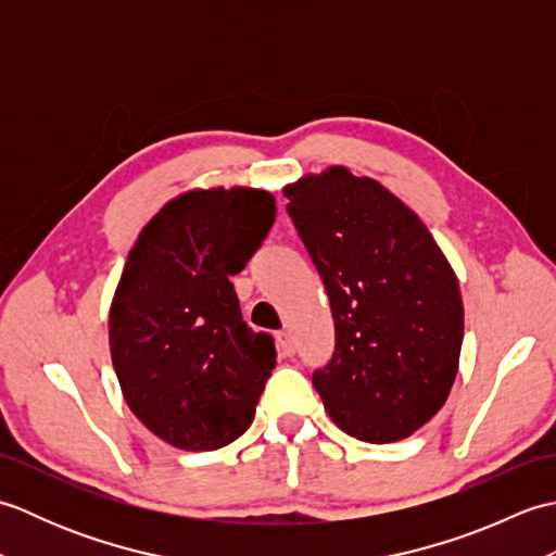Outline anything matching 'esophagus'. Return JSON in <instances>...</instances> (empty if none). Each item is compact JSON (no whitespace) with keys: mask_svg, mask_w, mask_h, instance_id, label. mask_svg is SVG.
I'll return each instance as SVG.
<instances>
[{"mask_svg":"<svg viewBox=\"0 0 556 556\" xmlns=\"http://www.w3.org/2000/svg\"><path fill=\"white\" fill-rule=\"evenodd\" d=\"M277 346L281 351V356H293V353H296V341H293V337L285 332V329L277 332Z\"/></svg>","mask_w":556,"mask_h":556,"instance_id":"34e87169","label":"esophagus"}]
</instances>
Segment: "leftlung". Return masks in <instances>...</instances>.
I'll use <instances>...</instances> for the list:
<instances>
[{"mask_svg":"<svg viewBox=\"0 0 556 556\" xmlns=\"http://www.w3.org/2000/svg\"><path fill=\"white\" fill-rule=\"evenodd\" d=\"M334 317L337 346L313 384L341 430L387 444L422 428L452 392L464 303L420 217L346 167L285 188Z\"/></svg>","mask_w":556,"mask_h":556,"instance_id":"obj_1","label":"left lung"}]
</instances>
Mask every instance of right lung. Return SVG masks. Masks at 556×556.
Instances as JSON below:
<instances>
[{"label": "right lung", "instance_id": "1", "mask_svg": "<svg viewBox=\"0 0 556 556\" xmlns=\"http://www.w3.org/2000/svg\"><path fill=\"white\" fill-rule=\"evenodd\" d=\"M257 188L169 200L128 253L110 308L114 372L134 416L186 452L241 437L275 370V339L243 323L239 275L275 224Z\"/></svg>", "mask_w": 556, "mask_h": 556}]
</instances>
